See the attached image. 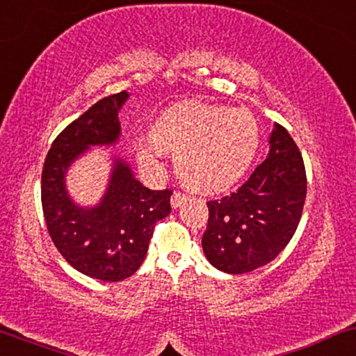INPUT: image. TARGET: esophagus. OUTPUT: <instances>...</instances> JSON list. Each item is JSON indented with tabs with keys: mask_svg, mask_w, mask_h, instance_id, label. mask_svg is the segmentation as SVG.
Listing matches in <instances>:
<instances>
[{
	"mask_svg": "<svg viewBox=\"0 0 356 356\" xmlns=\"http://www.w3.org/2000/svg\"><path fill=\"white\" fill-rule=\"evenodd\" d=\"M184 201H186V194L181 193V191H175L173 196H172V207L178 209Z\"/></svg>",
	"mask_w": 356,
	"mask_h": 356,
	"instance_id": "1",
	"label": "esophagus"
}]
</instances>
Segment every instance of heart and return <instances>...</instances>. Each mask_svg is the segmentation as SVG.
<instances>
[{"label":"heart","mask_w":356,"mask_h":356,"mask_svg":"<svg viewBox=\"0 0 356 356\" xmlns=\"http://www.w3.org/2000/svg\"><path fill=\"white\" fill-rule=\"evenodd\" d=\"M259 138V123L250 110L184 102L160 116L152 140H143L138 155L154 167L160 149L167 150L177 157L184 181L202 191H218L241 177Z\"/></svg>","instance_id":"heart-1"}]
</instances>
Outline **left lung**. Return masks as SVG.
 I'll use <instances>...</instances> for the list:
<instances>
[{
    "label": "left lung",
    "instance_id": "1",
    "mask_svg": "<svg viewBox=\"0 0 356 356\" xmlns=\"http://www.w3.org/2000/svg\"><path fill=\"white\" fill-rule=\"evenodd\" d=\"M269 154L235 193L207 202L202 250L216 269L245 274L274 261L298 227L306 197L303 157L274 124Z\"/></svg>",
    "mask_w": 356,
    "mask_h": 356
}]
</instances>
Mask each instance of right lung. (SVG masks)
Wrapping results in <instances>:
<instances>
[{
  "label": "right lung",
  "instance_id": "right-lung-1",
  "mask_svg": "<svg viewBox=\"0 0 356 356\" xmlns=\"http://www.w3.org/2000/svg\"><path fill=\"white\" fill-rule=\"evenodd\" d=\"M128 97L126 90L105 97L67 124L53 140L42 170L43 217L53 243L76 270L104 282L124 280L139 269L155 223L172 211V189L145 188L116 157L97 206H77L67 194L65 178L71 163L90 145L118 140V111Z\"/></svg>",
  "mask_w": 356,
  "mask_h": 356
}]
</instances>
